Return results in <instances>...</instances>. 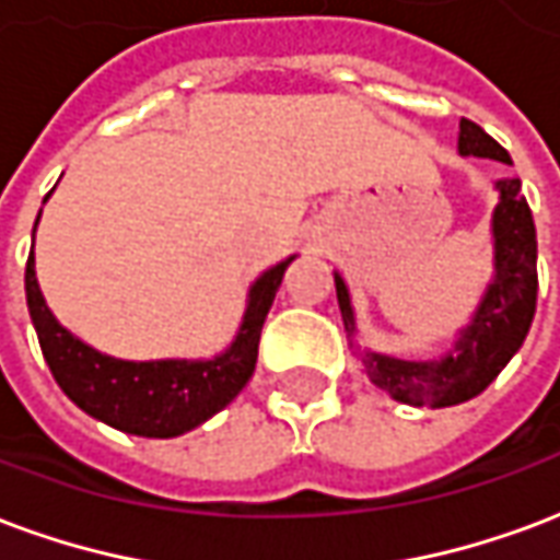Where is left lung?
<instances>
[{"label": "left lung", "mask_w": 560, "mask_h": 560, "mask_svg": "<svg viewBox=\"0 0 560 560\" xmlns=\"http://www.w3.org/2000/svg\"><path fill=\"white\" fill-rule=\"evenodd\" d=\"M456 149L463 158L471 154V158L513 163L508 151L468 118L459 121ZM495 190L492 280L477 301L468 325L456 330V340L442 358L406 361L361 346L349 285L334 271L337 304L354 358L366 378L387 390L397 402L427 406V409H447L468 402L495 382V375L510 364V358L520 352V346L528 337L534 307H537V232H534L532 208L522 196L520 178H498Z\"/></svg>", "instance_id": "left-lung-1"}]
</instances>
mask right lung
<instances>
[{"label": "right lung", "mask_w": 560, "mask_h": 560, "mask_svg": "<svg viewBox=\"0 0 560 560\" xmlns=\"http://www.w3.org/2000/svg\"><path fill=\"white\" fill-rule=\"evenodd\" d=\"M40 218V214H38ZM38 230V220H35ZM295 256L271 265L247 289V307L232 342L214 358L125 361L97 352L52 316L35 277V250L26 262V304L38 330L40 352L65 397L113 430L142 439H175L214 418L250 382L259 334L275 304L285 268Z\"/></svg>", "instance_id": "right-lung-1"}]
</instances>
